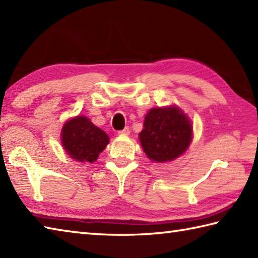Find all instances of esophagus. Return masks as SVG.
Returning a JSON list of instances; mask_svg holds the SVG:
<instances>
[{"label":"esophagus","mask_w":258,"mask_h":258,"mask_svg":"<svg viewBox=\"0 0 258 258\" xmlns=\"http://www.w3.org/2000/svg\"><path fill=\"white\" fill-rule=\"evenodd\" d=\"M129 133H130V130H129L128 127H125L124 129L119 131V134H121V135H129Z\"/></svg>","instance_id":"obj_1"}]
</instances>
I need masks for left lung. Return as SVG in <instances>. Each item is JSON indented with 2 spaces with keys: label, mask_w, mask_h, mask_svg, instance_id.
<instances>
[{
  "label": "left lung",
  "mask_w": 258,
  "mask_h": 258,
  "mask_svg": "<svg viewBox=\"0 0 258 258\" xmlns=\"http://www.w3.org/2000/svg\"><path fill=\"white\" fill-rule=\"evenodd\" d=\"M139 139L149 159L171 162L186 152L192 142L191 121L175 105L150 109L145 116Z\"/></svg>",
  "instance_id": "8db88e82"
}]
</instances>
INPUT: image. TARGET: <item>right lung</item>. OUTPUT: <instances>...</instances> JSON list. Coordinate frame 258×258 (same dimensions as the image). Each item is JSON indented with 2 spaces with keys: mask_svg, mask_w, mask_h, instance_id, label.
<instances>
[{
  "mask_svg": "<svg viewBox=\"0 0 258 258\" xmlns=\"http://www.w3.org/2000/svg\"><path fill=\"white\" fill-rule=\"evenodd\" d=\"M61 144L71 158L93 163L109 144V136L86 116L77 115L62 127Z\"/></svg>",
  "mask_w": 258,
  "mask_h": 258,
  "instance_id": "add662e5",
  "label": "right lung"
}]
</instances>
